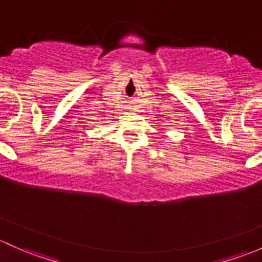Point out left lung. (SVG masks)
<instances>
[{
    "label": "left lung",
    "instance_id": "1",
    "mask_svg": "<svg viewBox=\"0 0 262 262\" xmlns=\"http://www.w3.org/2000/svg\"><path fill=\"white\" fill-rule=\"evenodd\" d=\"M159 130H160V128H159Z\"/></svg>",
    "mask_w": 262,
    "mask_h": 262
}]
</instances>
